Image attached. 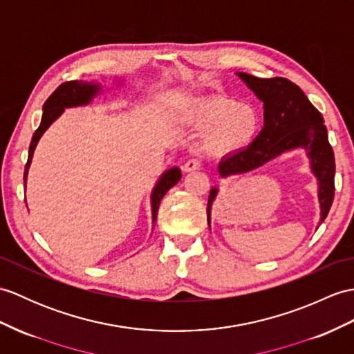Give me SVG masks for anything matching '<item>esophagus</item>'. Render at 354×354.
<instances>
[{
    "label": "esophagus",
    "mask_w": 354,
    "mask_h": 354,
    "mask_svg": "<svg viewBox=\"0 0 354 354\" xmlns=\"http://www.w3.org/2000/svg\"><path fill=\"white\" fill-rule=\"evenodd\" d=\"M202 167V161L199 160V158H192V160H188L185 164H184V167H183V170L184 171H196V170H199Z\"/></svg>",
    "instance_id": "obj_1"
}]
</instances>
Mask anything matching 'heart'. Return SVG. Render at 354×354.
Returning <instances> with one entry per match:
<instances>
[{
    "label": "heart",
    "mask_w": 354,
    "mask_h": 354,
    "mask_svg": "<svg viewBox=\"0 0 354 354\" xmlns=\"http://www.w3.org/2000/svg\"><path fill=\"white\" fill-rule=\"evenodd\" d=\"M187 120L192 125L209 128L208 142L217 151H236L250 143L259 128V116L250 105L236 104L227 97H212L194 105Z\"/></svg>",
    "instance_id": "1"
}]
</instances>
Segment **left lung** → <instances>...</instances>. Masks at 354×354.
<instances>
[{"label":"left lung","mask_w":354,"mask_h":354,"mask_svg":"<svg viewBox=\"0 0 354 354\" xmlns=\"http://www.w3.org/2000/svg\"><path fill=\"white\" fill-rule=\"evenodd\" d=\"M236 75L264 102V127L248 147L223 157L218 164V174L223 178L248 174L283 152L305 149L310 169L318 179V201L324 221L335 196V155L322 113L290 80L258 78L245 72H236ZM217 193V187L211 188L207 207L208 225Z\"/></svg>","instance_id":"8db88e82"}]
</instances>
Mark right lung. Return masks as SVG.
<instances>
[{
  "instance_id": "right-lung-1",
  "label": "right lung",
  "mask_w": 354,
  "mask_h": 354,
  "mask_svg": "<svg viewBox=\"0 0 354 354\" xmlns=\"http://www.w3.org/2000/svg\"><path fill=\"white\" fill-rule=\"evenodd\" d=\"M101 92L100 84L96 83H87V81H66L55 88V92L48 97L44 104V114L42 122H40L39 128L36 129L35 136L31 138L30 149H28V161L26 164V171H24V187L27 184V175L28 169L32 160V152H35L37 142L42 137V134L49 128V125L60 116L68 106H78V105H87L93 97ZM183 176L178 167H171L167 171H164L161 178L158 179L157 185H155L151 203H152V221H157V212L160 208V202L171 187L178 184V180Z\"/></svg>"
}]
</instances>
